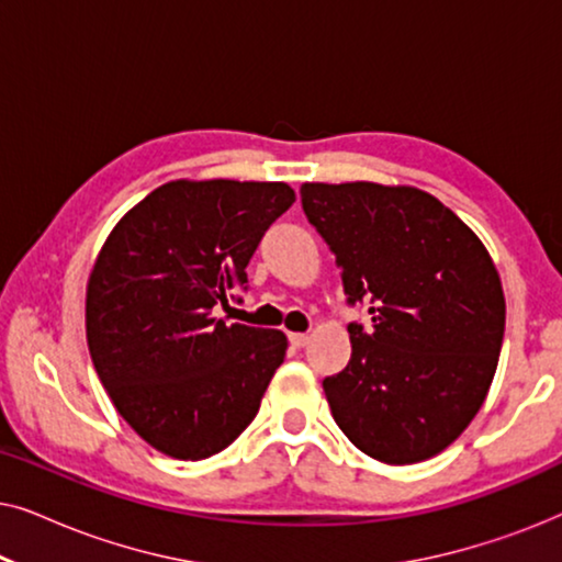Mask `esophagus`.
Listing matches in <instances>:
<instances>
[{
	"mask_svg": "<svg viewBox=\"0 0 562 562\" xmlns=\"http://www.w3.org/2000/svg\"><path fill=\"white\" fill-rule=\"evenodd\" d=\"M289 342L294 345V348H304V345H310V335H304V333H291V335H289Z\"/></svg>",
	"mask_w": 562,
	"mask_h": 562,
	"instance_id": "esophagus-1",
	"label": "esophagus"
}]
</instances>
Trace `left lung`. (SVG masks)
Listing matches in <instances>:
<instances>
[{
    "mask_svg": "<svg viewBox=\"0 0 562 562\" xmlns=\"http://www.w3.org/2000/svg\"><path fill=\"white\" fill-rule=\"evenodd\" d=\"M310 225L335 252L352 356L322 381L337 427L381 463H419L471 425L494 381L504 291L483 243L412 187L304 183Z\"/></svg>",
    "mask_w": 562,
    "mask_h": 562,
    "instance_id": "left-lung-1",
    "label": "left lung"
}]
</instances>
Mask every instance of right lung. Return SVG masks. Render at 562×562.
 <instances>
[{
    "mask_svg": "<svg viewBox=\"0 0 562 562\" xmlns=\"http://www.w3.org/2000/svg\"><path fill=\"white\" fill-rule=\"evenodd\" d=\"M296 202L286 183L171 181L117 222L87 289L97 375L130 427L179 460L225 450L286 356L279 329L212 317Z\"/></svg>",
    "mask_w": 562,
    "mask_h": 562,
    "instance_id": "1",
    "label": "right lung"
}]
</instances>
